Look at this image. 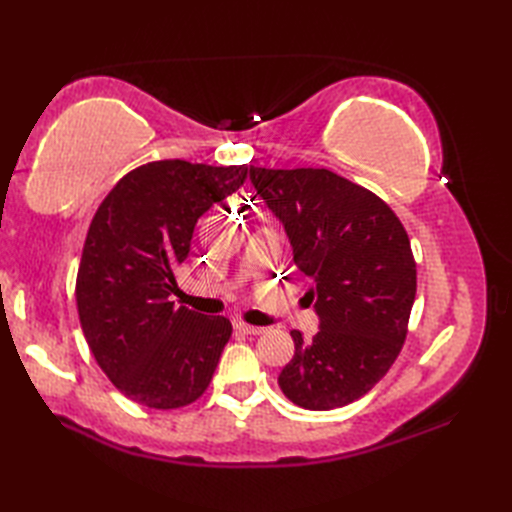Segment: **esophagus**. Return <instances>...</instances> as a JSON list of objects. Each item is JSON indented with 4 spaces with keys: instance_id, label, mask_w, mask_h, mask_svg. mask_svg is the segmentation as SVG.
Here are the masks:
<instances>
[{
    "instance_id": "1",
    "label": "esophagus",
    "mask_w": 512,
    "mask_h": 512,
    "mask_svg": "<svg viewBox=\"0 0 512 512\" xmlns=\"http://www.w3.org/2000/svg\"><path fill=\"white\" fill-rule=\"evenodd\" d=\"M235 330H239L242 334H253V336L266 332V328H262V325H248V323H244V321H237V323H235Z\"/></svg>"
}]
</instances>
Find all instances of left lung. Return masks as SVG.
Segmentation results:
<instances>
[{
    "label": "left lung",
    "instance_id": "1",
    "mask_svg": "<svg viewBox=\"0 0 512 512\" xmlns=\"http://www.w3.org/2000/svg\"><path fill=\"white\" fill-rule=\"evenodd\" d=\"M250 182L284 224L319 332L303 341L279 387L312 411L365 396L394 365L416 299V262L407 231L389 206L328 169L250 167Z\"/></svg>",
    "mask_w": 512,
    "mask_h": 512
}]
</instances>
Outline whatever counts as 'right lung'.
Segmentation results:
<instances>
[{
	"label": "right lung",
	"instance_id": "add662e5",
	"mask_svg": "<svg viewBox=\"0 0 512 512\" xmlns=\"http://www.w3.org/2000/svg\"><path fill=\"white\" fill-rule=\"evenodd\" d=\"M246 176V165L149 162L118 180L94 215L76 308L96 363L138 405L178 409L211 383L231 321L176 308L173 273L189 255L200 215Z\"/></svg>",
	"mask_w": 512,
	"mask_h": 512
}]
</instances>
